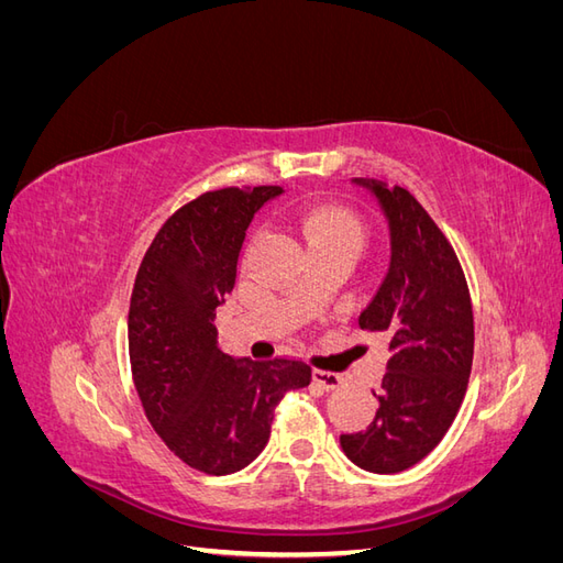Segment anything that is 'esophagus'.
I'll use <instances>...</instances> for the list:
<instances>
[{
	"mask_svg": "<svg viewBox=\"0 0 563 563\" xmlns=\"http://www.w3.org/2000/svg\"><path fill=\"white\" fill-rule=\"evenodd\" d=\"M312 380L317 385H321L323 389H335L345 383V378L340 376V373H333V371H321V368H314L312 371Z\"/></svg>",
	"mask_w": 563,
	"mask_h": 563,
	"instance_id": "34e87169",
	"label": "esophagus"
}]
</instances>
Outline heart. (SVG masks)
<instances>
[{"instance_id": "1", "label": "heart", "mask_w": 563, "mask_h": 563, "mask_svg": "<svg viewBox=\"0 0 563 563\" xmlns=\"http://www.w3.org/2000/svg\"><path fill=\"white\" fill-rule=\"evenodd\" d=\"M298 225L312 253L338 251L356 261L371 242L366 218L345 203H321V207L300 213Z\"/></svg>"}]
</instances>
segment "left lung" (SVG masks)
I'll return each mask as SVG.
<instances>
[{"mask_svg":"<svg viewBox=\"0 0 563 563\" xmlns=\"http://www.w3.org/2000/svg\"><path fill=\"white\" fill-rule=\"evenodd\" d=\"M356 183L376 195L389 220V272L360 314L364 331L389 338V360L380 389H373L376 418L364 432L340 434V446L362 470L395 474L432 453L460 411L474 314L463 265L422 203L399 185Z\"/></svg>","mask_w":563,"mask_h":563,"instance_id":"left-lung-1","label":"left lung"}]
</instances>
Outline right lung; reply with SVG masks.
<instances>
[{
	"mask_svg": "<svg viewBox=\"0 0 563 563\" xmlns=\"http://www.w3.org/2000/svg\"><path fill=\"white\" fill-rule=\"evenodd\" d=\"M277 195L279 185L223 187L187 201L162 225L135 275L133 385L164 444L203 474L253 463L282 397L312 380L302 360H230L218 347L216 310L234 288L246 228Z\"/></svg>",
	"mask_w": 563,
	"mask_h": 563,
	"instance_id": "add662e5",
	"label": "right lung"
}]
</instances>
